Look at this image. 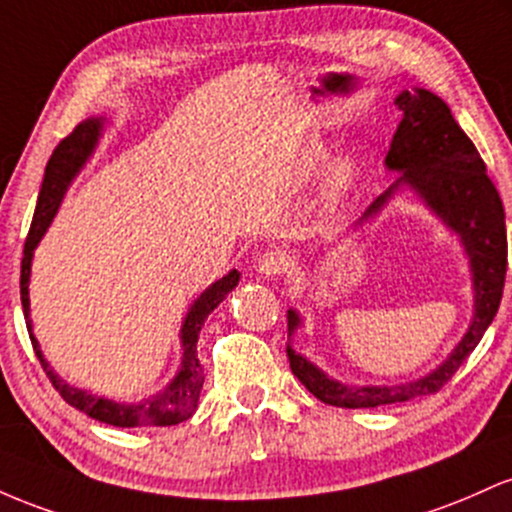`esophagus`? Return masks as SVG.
Here are the masks:
<instances>
[{"instance_id":"esophagus-1","label":"esophagus","mask_w":512,"mask_h":512,"mask_svg":"<svg viewBox=\"0 0 512 512\" xmlns=\"http://www.w3.org/2000/svg\"><path fill=\"white\" fill-rule=\"evenodd\" d=\"M256 268L258 273L266 275V278H278V275L287 268V256L283 251H266V254L258 256Z\"/></svg>"}]
</instances>
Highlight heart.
Listing matches in <instances>:
<instances>
[{"instance_id": "1", "label": "heart", "mask_w": 512, "mask_h": 512, "mask_svg": "<svg viewBox=\"0 0 512 512\" xmlns=\"http://www.w3.org/2000/svg\"><path fill=\"white\" fill-rule=\"evenodd\" d=\"M321 162H324V147L312 145L307 149V152H304V157H302V164H300L302 174L312 176L314 171L319 169ZM353 174H355L353 162H350V159H338V162L331 166L329 193L331 195H341L348 188V183L353 181Z\"/></svg>"}]
</instances>
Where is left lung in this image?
<instances>
[{
    "label": "left lung",
    "mask_w": 512,
    "mask_h": 512,
    "mask_svg": "<svg viewBox=\"0 0 512 512\" xmlns=\"http://www.w3.org/2000/svg\"><path fill=\"white\" fill-rule=\"evenodd\" d=\"M394 103L404 116L394 132L384 166L399 176L363 212L353 225V232L375 220L387 203H392L394 195L411 191L430 215L438 217L459 239L472 273L474 312L467 333L428 375L396 384H343L292 348V336L302 329L304 321L297 309H287V358L292 375L319 401L341 409H375L438 392L479 346L503 295L508 266L505 212L501 195L486 176L484 159L452 118L450 106L433 91L413 86L411 91H399Z\"/></svg>",
    "instance_id": "left-lung-1"
}]
</instances>
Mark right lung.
<instances>
[{
	"mask_svg": "<svg viewBox=\"0 0 512 512\" xmlns=\"http://www.w3.org/2000/svg\"><path fill=\"white\" fill-rule=\"evenodd\" d=\"M103 125L106 118H86L84 123H79L70 137L57 145V149L50 157L48 166H45L43 186L38 193V205L36 215H33L31 232H28L26 246H24V258H21V304H24V317L28 326V336H31L33 350H36L40 365H43L45 375L50 377L53 387L60 392L62 399L67 404L86 413L94 421L108 423V426L116 428H147V426H176V423L188 421L198 409L200 389H203V370L198 363V333L203 329L205 319L210 317L212 309L217 307L234 287L239 285L241 273L234 268L225 278L215 280V283L205 287L198 297H195L191 307H188L186 317H183L179 338H181V363L176 375L166 382L164 389H159L157 394L147 396V399L137 401H116L108 399V396H99L94 392H86L82 387H74L67 380H62L60 375L53 370V365L45 360L40 343L33 333V321H31V300H28V283H31V263H33V251L38 249L40 239L48 232L50 222L60 210L62 200H65L67 188L72 186V181L77 179L79 171L84 169V164L89 162V157L94 154L96 145H99L103 135Z\"/></svg>",
	"mask_w": 512,
	"mask_h": 512,
	"instance_id": "add662e5",
	"label": "right lung"
}]
</instances>
